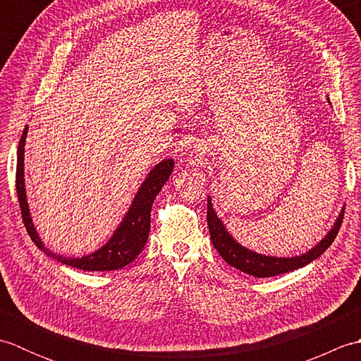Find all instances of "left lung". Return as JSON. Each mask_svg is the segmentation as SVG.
<instances>
[{
  "label": "left lung",
  "instance_id": "obj_1",
  "mask_svg": "<svg viewBox=\"0 0 361 361\" xmlns=\"http://www.w3.org/2000/svg\"><path fill=\"white\" fill-rule=\"evenodd\" d=\"M343 214H344V206L341 208L338 217H336V220L334 221L332 228L329 229L326 235L315 245V247H312L309 251L302 252V255L291 256V257L262 255V252L252 251L247 247H243L242 243H239L234 239V235L228 231V228L225 226L224 221H221V219L217 216L209 195H208V216H206V219H208V228H209L214 248L219 251V255L225 259L226 264H229L243 273L255 276V278H271V276L288 273V271L298 270V268L309 265L310 262H313V260L323 255V252L331 247L336 234L340 231Z\"/></svg>",
  "mask_w": 361,
  "mask_h": 361
}]
</instances>
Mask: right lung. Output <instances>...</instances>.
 <instances>
[{"label": "right lung", "mask_w": 361, "mask_h": 361, "mask_svg": "<svg viewBox=\"0 0 361 361\" xmlns=\"http://www.w3.org/2000/svg\"><path fill=\"white\" fill-rule=\"evenodd\" d=\"M27 126L23 130L21 140L17 150V195L21 208L23 221H25L30 239L40 248L46 256L57 260V262L79 268L85 271H113L124 268L130 262L140 256L145 242L149 239L150 231V211L152 204L155 202L159 190L163 189L169 176L173 172V159L166 158L158 163L155 167L150 169V172L141 183L140 189L135 194L132 204L128 206L124 217L119 221V225L114 229L111 237L106 240L101 248L94 252H90L82 257H66L63 255L52 252L46 248L40 234L34 226L32 216H30L27 194H26V183H25V145L27 136Z\"/></svg>", "instance_id": "obj_1"}]
</instances>
